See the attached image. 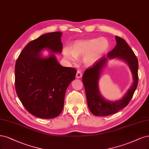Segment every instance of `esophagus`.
Wrapping results in <instances>:
<instances>
[{
    "mask_svg": "<svg viewBox=\"0 0 149 149\" xmlns=\"http://www.w3.org/2000/svg\"><path fill=\"white\" fill-rule=\"evenodd\" d=\"M82 76H83V73H82L81 71L80 70H78V71H77L76 75V78H81Z\"/></svg>",
    "mask_w": 149,
    "mask_h": 149,
    "instance_id": "34e87169",
    "label": "esophagus"
}]
</instances>
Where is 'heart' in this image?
Wrapping results in <instances>:
<instances>
[{"instance_id":"obj_1","label":"heart","mask_w":149,"mask_h":149,"mask_svg":"<svg viewBox=\"0 0 149 149\" xmlns=\"http://www.w3.org/2000/svg\"><path fill=\"white\" fill-rule=\"evenodd\" d=\"M109 43L105 38H96L75 41L70 49L63 51L65 57L74 61L76 57L84 56V61L87 65H92L98 60L108 49Z\"/></svg>"}]
</instances>
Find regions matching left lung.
<instances>
[{"instance_id":"left-lung-1","label":"left lung","mask_w":149,"mask_h":149,"mask_svg":"<svg viewBox=\"0 0 149 149\" xmlns=\"http://www.w3.org/2000/svg\"><path fill=\"white\" fill-rule=\"evenodd\" d=\"M116 45L108 53L107 57L103 56L93 66L87 69L83 76V83L86 91L88 107L93 115L104 116L110 115L123 109L129 104L137 88L138 83V60L134 52L126 40L116 36ZM118 58L125 60L129 65L133 76V83L125 95L119 101L110 102L105 100L100 95L98 82L102 68L108 59Z\"/></svg>"}]
</instances>
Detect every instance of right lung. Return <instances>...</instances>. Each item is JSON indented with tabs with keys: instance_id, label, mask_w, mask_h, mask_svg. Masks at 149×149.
<instances>
[{
	"instance_id": "right-lung-1",
	"label": "right lung",
	"mask_w": 149,
	"mask_h": 149,
	"mask_svg": "<svg viewBox=\"0 0 149 149\" xmlns=\"http://www.w3.org/2000/svg\"><path fill=\"white\" fill-rule=\"evenodd\" d=\"M56 31L29 42L20 53L15 67V84L19 99L31 114L44 119L58 116L63 110L66 90L77 70L61 66L54 54L41 57L44 49L62 52L61 37Z\"/></svg>"
}]
</instances>
